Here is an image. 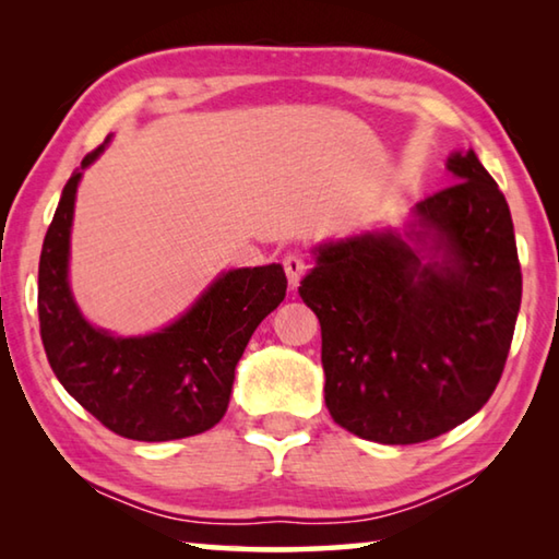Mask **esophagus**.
I'll return each instance as SVG.
<instances>
[{"instance_id": "1", "label": "esophagus", "mask_w": 559, "mask_h": 559, "mask_svg": "<svg viewBox=\"0 0 559 559\" xmlns=\"http://www.w3.org/2000/svg\"><path fill=\"white\" fill-rule=\"evenodd\" d=\"M283 269H286L290 288H296L300 278H302V273H306V269H308V263L298 251H290V253H286V257H283Z\"/></svg>"}]
</instances>
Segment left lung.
Returning a JSON list of instances; mask_svg holds the SVG:
<instances>
[{"label": "left lung", "instance_id": "1", "mask_svg": "<svg viewBox=\"0 0 559 559\" xmlns=\"http://www.w3.org/2000/svg\"><path fill=\"white\" fill-rule=\"evenodd\" d=\"M447 167L453 182L416 204L429 263L400 236L365 234L320 246L300 281L323 335L328 412L359 439H437L503 374L523 296L513 219L473 150Z\"/></svg>", "mask_w": 559, "mask_h": 559}]
</instances>
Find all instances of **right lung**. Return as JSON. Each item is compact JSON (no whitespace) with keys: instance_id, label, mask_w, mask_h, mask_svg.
Segmentation results:
<instances>
[{"instance_id":"obj_1","label":"right lung","mask_w":559,"mask_h":559,"mask_svg":"<svg viewBox=\"0 0 559 559\" xmlns=\"http://www.w3.org/2000/svg\"><path fill=\"white\" fill-rule=\"evenodd\" d=\"M100 147L83 157L88 167ZM75 173L63 187L39 259V328L53 374L112 433L173 441L212 429L229 406L234 370L253 330L286 298L281 263L216 278L192 310L145 337H112L88 325L66 281Z\"/></svg>"}]
</instances>
